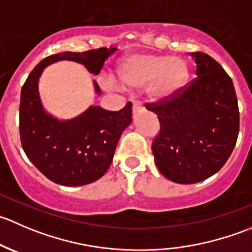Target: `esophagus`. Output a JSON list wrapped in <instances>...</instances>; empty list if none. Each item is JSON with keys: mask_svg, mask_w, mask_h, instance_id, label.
<instances>
[{"mask_svg": "<svg viewBox=\"0 0 252 252\" xmlns=\"http://www.w3.org/2000/svg\"><path fill=\"white\" fill-rule=\"evenodd\" d=\"M145 108L142 107V105L140 102H134L133 103V114L135 116V114H139L141 113V112H144Z\"/></svg>", "mask_w": 252, "mask_h": 252, "instance_id": "1", "label": "esophagus"}]
</instances>
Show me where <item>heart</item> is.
I'll list each match as a JSON object with an SVG mask.
<instances>
[{
	"instance_id": "b5f03b06",
	"label": "heart",
	"mask_w": 252,
	"mask_h": 252,
	"mask_svg": "<svg viewBox=\"0 0 252 252\" xmlns=\"http://www.w3.org/2000/svg\"><path fill=\"white\" fill-rule=\"evenodd\" d=\"M117 75L126 88L149 85L147 94L151 101L164 103L184 90L190 70L188 63L178 56L133 53L119 63Z\"/></svg>"
}]
</instances>
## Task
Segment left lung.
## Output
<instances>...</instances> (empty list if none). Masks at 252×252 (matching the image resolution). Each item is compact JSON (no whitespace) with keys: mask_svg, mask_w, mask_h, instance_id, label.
Returning a JSON list of instances; mask_svg holds the SVG:
<instances>
[{"mask_svg":"<svg viewBox=\"0 0 252 252\" xmlns=\"http://www.w3.org/2000/svg\"><path fill=\"white\" fill-rule=\"evenodd\" d=\"M196 79L169 102L147 105L161 126L152 144L163 177L194 184L217 173L229 158L239 134L234 85L222 65L202 52L190 53Z\"/></svg>","mask_w":252,"mask_h":252,"instance_id":"obj_1","label":"left lung"}]
</instances>
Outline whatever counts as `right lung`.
<instances>
[{"instance_id": "obj_1", "label": "right lung", "mask_w": 252, "mask_h": 252, "mask_svg": "<svg viewBox=\"0 0 252 252\" xmlns=\"http://www.w3.org/2000/svg\"><path fill=\"white\" fill-rule=\"evenodd\" d=\"M116 47L85 52L63 51L44 58L32 69L22 88L19 131L22 146L32 164L53 183L81 187L100 179L110 168L122 133L131 123V103L118 112L90 106L70 119H58L45 110L39 93V79L48 65L70 61L97 75ZM97 96L101 90L93 80Z\"/></svg>"}]
</instances>
